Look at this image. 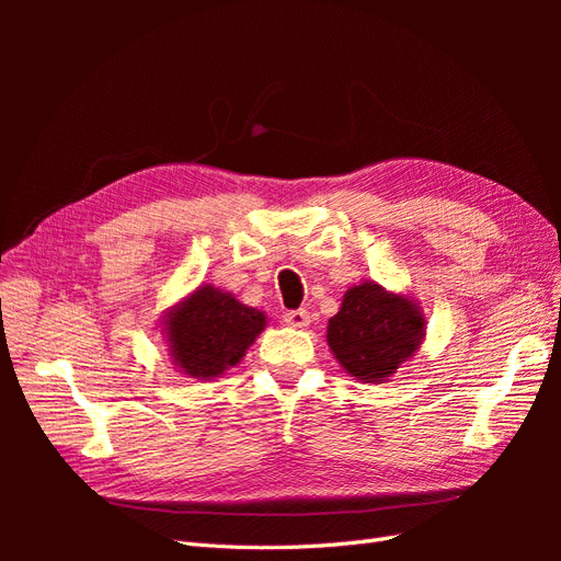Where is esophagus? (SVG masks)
I'll return each instance as SVG.
<instances>
[{
	"mask_svg": "<svg viewBox=\"0 0 561 561\" xmlns=\"http://www.w3.org/2000/svg\"><path fill=\"white\" fill-rule=\"evenodd\" d=\"M283 320H285V325H290L295 330H304V328H309L311 316L307 309H297V311H287L283 316Z\"/></svg>",
	"mask_w": 561,
	"mask_h": 561,
	"instance_id": "esophagus-1",
	"label": "esophagus"
}]
</instances>
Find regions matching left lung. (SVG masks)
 Instances as JSON below:
<instances>
[{
    "label": "left lung",
    "instance_id": "obj_1",
    "mask_svg": "<svg viewBox=\"0 0 561 561\" xmlns=\"http://www.w3.org/2000/svg\"><path fill=\"white\" fill-rule=\"evenodd\" d=\"M426 318L419 304L375 280L353 285L328 322V346L351 377L383 383L421 348Z\"/></svg>",
    "mask_w": 561,
    "mask_h": 561
}]
</instances>
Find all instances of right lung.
<instances>
[{
    "instance_id": "1",
    "label": "right lung",
    "mask_w": 561,
    "mask_h": 561,
    "mask_svg": "<svg viewBox=\"0 0 561 561\" xmlns=\"http://www.w3.org/2000/svg\"><path fill=\"white\" fill-rule=\"evenodd\" d=\"M161 325L173 365L182 375L213 381L243 360L266 328V313L245 307L219 287L198 285L165 311Z\"/></svg>"
}]
</instances>
